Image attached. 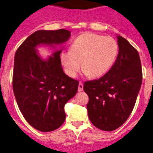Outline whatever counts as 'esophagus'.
<instances>
[{
  "instance_id": "1",
  "label": "esophagus",
  "mask_w": 153,
  "mask_h": 153,
  "mask_svg": "<svg viewBox=\"0 0 153 153\" xmlns=\"http://www.w3.org/2000/svg\"><path fill=\"white\" fill-rule=\"evenodd\" d=\"M83 90H84V85H83V84H81V83H79V86H78V91L80 92Z\"/></svg>"
}]
</instances>
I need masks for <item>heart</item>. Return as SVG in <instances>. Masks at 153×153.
Listing matches in <instances>:
<instances>
[{"label":"heart","instance_id":"obj_1","mask_svg":"<svg viewBox=\"0 0 153 153\" xmlns=\"http://www.w3.org/2000/svg\"><path fill=\"white\" fill-rule=\"evenodd\" d=\"M119 52L117 40L93 33L78 36L70 46V51L61 53L60 59L65 74L75 77L80 69L89 77H99L112 67Z\"/></svg>","mask_w":153,"mask_h":153}]
</instances>
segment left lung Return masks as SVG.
Listing matches in <instances>:
<instances>
[{
  "instance_id": "1",
  "label": "left lung",
  "mask_w": 153,
  "mask_h": 153,
  "mask_svg": "<svg viewBox=\"0 0 153 153\" xmlns=\"http://www.w3.org/2000/svg\"><path fill=\"white\" fill-rule=\"evenodd\" d=\"M119 53L104 76L84 83L89 97L88 117L94 126L112 131L126 122L132 113L142 82L137 51L125 38L117 36Z\"/></svg>"
}]
</instances>
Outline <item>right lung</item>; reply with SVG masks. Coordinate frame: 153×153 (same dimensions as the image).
<instances>
[{
	"label": "right lung",
	"instance_id": "obj_1",
	"mask_svg": "<svg viewBox=\"0 0 153 153\" xmlns=\"http://www.w3.org/2000/svg\"><path fill=\"white\" fill-rule=\"evenodd\" d=\"M70 34L63 29L38 30L24 40L15 55L12 87L18 106L26 120L42 132L55 131L64 123V105L76 94L79 81L63 72L62 51L43 60L35 48L62 44Z\"/></svg>",
	"mask_w": 153,
	"mask_h": 153
}]
</instances>
